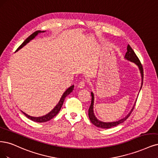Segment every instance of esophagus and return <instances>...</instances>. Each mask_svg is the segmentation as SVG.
Instances as JSON below:
<instances>
[{
    "label": "esophagus",
    "instance_id": "obj_1",
    "mask_svg": "<svg viewBox=\"0 0 158 158\" xmlns=\"http://www.w3.org/2000/svg\"><path fill=\"white\" fill-rule=\"evenodd\" d=\"M85 85V81L83 80V81H81L78 84V88L80 89H82L83 88H84V86Z\"/></svg>",
    "mask_w": 158,
    "mask_h": 158
}]
</instances>
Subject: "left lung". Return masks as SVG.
I'll return each instance as SVG.
<instances>
[{
  "label": "left lung",
  "instance_id": "obj_1",
  "mask_svg": "<svg viewBox=\"0 0 158 158\" xmlns=\"http://www.w3.org/2000/svg\"><path fill=\"white\" fill-rule=\"evenodd\" d=\"M125 59H126L127 61H131L132 63H134L138 67L139 69V71L140 73V76H141V86H140V90L142 88V86H143V66L142 64H141L139 58L137 57V56H136L135 53L134 52L133 50L131 48V47L130 46L129 44L127 46V52L126 53V55H125L124 57ZM91 105L89 106V110H88V116L89 118V119L91 122L93 123L94 126H95L96 127H100V128H102V129H109L113 127H115L118 125L120 124L123 122H124L126 120V119L129 117L130 114H131L132 111L134 109V106L135 105V103L136 102H135V104L133 106V108H131V111H130L127 116H126V117H124L120 119H119L118 121L116 122H102L99 119H98L96 116H95V114L94 112V94L93 92H91Z\"/></svg>",
  "mask_w": 158,
  "mask_h": 158
}]
</instances>
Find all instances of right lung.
Segmentation results:
<instances>
[{
	"instance_id": "right-lung-1",
	"label": "right lung",
	"mask_w": 158,
	"mask_h": 158,
	"mask_svg": "<svg viewBox=\"0 0 158 158\" xmlns=\"http://www.w3.org/2000/svg\"><path fill=\"white\" fill-rule=\"evenodd\" d=\"M46 32V31H35V32H33V33H32L31 35H30V36H29L28 38H27V39L22 43V44H21V46L17 49V50H16L15 52H18L19 50H20L21 48H22L23 46H25L27 44V43H29L31 40L34 39L38 35V34L41 33V32ZM73 89H74V85H71V86H70L69 88L64 92L63 95H62L61 97L60 100H59V102L57 104V105L53 108V109L52 110H51L49 113H48L47 114H46V115H44V116H40V117L31 116L28 115V114H27L26 113L23 112V111H21H21L22 112V113L24 114V115H25L27 118H28L29 119H31L32 121H34V122H39V123H42V122H48V121H49V120H50V119H52L53 117H55V116L57 115V114L59 113V112L60 111L61 108V107H62V105H63V102H64V101L65 97H66L68 95H69L70 93H71V92L73 91Z\"/></svg>"
}]
</instances>
